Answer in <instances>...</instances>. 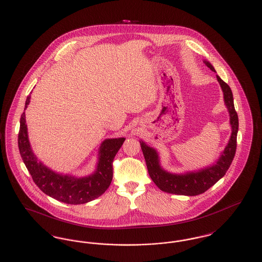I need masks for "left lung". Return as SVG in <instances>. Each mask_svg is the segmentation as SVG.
Here are the masks:
<instances>
[{
	"mask_svg": "<svg viewBox=\"0 0 262 262\" xmlns=\"http://www.w3.org/2000/svg\"><path fill=\"white\" fill-rule=\"evenodd\" d=\"M203 62L212 72H215V69L210 62L206 60H204ZM216 77L223 91L225 105L229 111L230 125L232 127V134L228 144L226 145L223 152H221V155L216 162L199 171H191L184 174H173L167 172L161 167L157 150L148 146L143 140L139 141L150 178L155 183V185L165 192L188 196L203 193L224 177L235 157L237 148L238 119L234 106L233 93L230 86L220 78L219 75H216Z\"/></svg>",
	"mask_w": 262,
	"mask_h": 262,
	"instance_id": "1",
	"label": "left lung"
}]
</instances>
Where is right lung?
Listing matches in <instances>:
<instances>
[{"mask_svg": "<svg viewBox=\"0 0 262 262\" xmlns=\"http://www.w3.org/2000/svg\"><path fill=\"white\" fill-rule=\"evenodd\" d=\"M30 102V95L25 101V109ZM125 137L105 139L98 151V162L93 174L77 178L52 171L38 160L32 151L25 121V113L20 117L18 133V149L23 161L34 183L44 193L67 204H82L102 195L111 185L113 160L125 141Z\"/></svg>", "mask_w": 262, "mask_h": 262, "instance_id": "right-lung-1", "label": "right lung"}]
</instances>
